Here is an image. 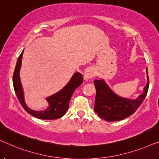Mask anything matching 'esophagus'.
<instances>
[{
  "instance_id": "34e87169",
  "label": "esophagus",
  "mask_w": 159,
  "mask_h": 159,
  "mask_svg": "<svg viewBox=\"0 0 159 159\" xmlns=\"http://www.w3.org/2000/svg\"><path fill=\"white\" fill-rule=\"evenodd\" d=\"M96 75V70L93 68H89L86 70L84 73V79L86 80H89L93 79V78Z\"/></svg>"
}]
</instances>
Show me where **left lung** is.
<instances>
[{
  "label": "left lung",
  "instance_id": "obj_1",
  "mask_svg": "<svg viewBox=\"0 0 159 159\" xmlns=\"http://www.w3.org/2000/svg\"><path fill=\"white\" fill-rule=\"evenodd\" d=\"M147 73V84L144 87L143 93L136 100L124 98L116 95L102 79L95 80L96 93L94 111L98 116L106 121H117L129 117L139 108L148 93L149 79Z\"/></svg>",
  "mask_w": 159,
  "mask_h": 159
}]
</instances>
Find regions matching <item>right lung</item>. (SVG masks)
<instances>
[{
  "mask_svg": "<svg viewBox=\"0 0 159 159\" xmlns=\"http://www.w3.org/2000/svg\"><path fill=\"white\" fill-rule=\"evenodd\" d=\"M23 51L18 57L13 75L14 90H15V93L17 96L18 101H20L21 106H23V108L27 113H30V115L35 118H40V119L53 120L62 117L63 115H65L66 111L68 109L69 102L73 92L84 81L81 73L79 72L75 73L69 83L62 90L46 98V100L49 103V107L47 109L41 111L31 110L25 103L24 98H23V92L20 84V75H19V70H20L21 66V58L23 56Z\"/></svg>",
  "mask_w": 159,
  "mask_h": 159,
  "instance_id": "right-lung-1",
  "label": "right lung"
}]
</instances>
